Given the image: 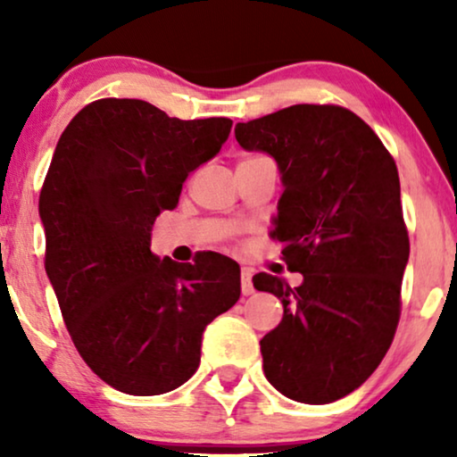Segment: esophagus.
I'll return each mask as SVG.
<instances>
[{"label":"esophagus","mask_w":457,"mask_h":457,"mask_svg":"<svg viewBox=\"0 0 457 457\" xmlns=\"http://www.w3.org/2000/svg\"><path fill=\"white\" fill-rule=\"evenodd\" d=\"M252 277H253L252 268H241V291H243V295H252V293H253Z\"/></svg>","instance_id":"1"}]
</instances>
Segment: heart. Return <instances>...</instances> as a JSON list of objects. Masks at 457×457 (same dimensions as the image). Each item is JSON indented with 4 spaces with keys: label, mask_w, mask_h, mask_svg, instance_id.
Returning <instances> with one entry per match:
<instances>
[{
    "label": "heart",
    "mask_w": 457,
    "mask_h": 457,
    "mask_svg": "<svg viewBox=\"0 0 457 457\" xmlns=\"http://www.w3.org/2000/svg\"><path fill=\"white\" fill-rule=\"evenodd\" d=\"M247 160H253V158H247ZM243 162H245V160H243Z\"/></svg>",
    "instance_id": "1"
}]
</instances>
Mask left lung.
I'll list each match as a JSON object with an SVG mask.
<instances>
[{
	"label": "left lung",
	"mask_w": 457,
	"mask_h": 457,
	"mask_svg": "<svg viewBox=\"0 0 457 457\" xmlns=\"http://www.w3.org/2000/svg\"><path fill=\"white\" fill-rule=\"evenodd\" d=\"M245 152L274 158L283 183L272 237L299 287L260 272L283 320L260 341L264 374L299 403H330L366 383L389 349L410 258L393 158L339 105L297 104L239 122Z\"/></svg>",
	"instance_id": "obj_1"
}]
</instances>
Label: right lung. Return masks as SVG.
I'll use <instances>...</instances> for the list:
<instances>
[{
    "instance_id": "1",
    "label": "right lung",
    "mask_w": 457,
    "mask_h": 457,
    "mask_svg": "<svg viewBox=\"0 0 457 457\" xmlns=\"http://www.w3.org/2000/svg\"><path fill=\"white\" fill-rule=\"evenodd\" d=\"M233 120H180L143 99H99L72 118L39 197L46 272L80 358L129 395L193 377L208 324L241 295L239 264L152 252V227L187 177L220 152Z\"/></svg>"
}]
</instances>
